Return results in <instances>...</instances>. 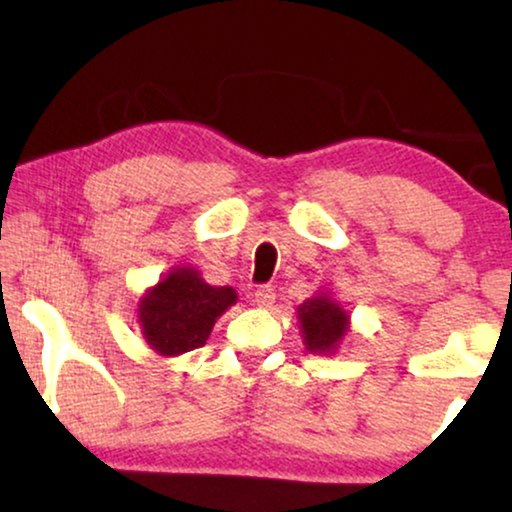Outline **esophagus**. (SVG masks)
I'll list each match as a JSON object with an SVG mask.
<instances>
[{"instance_id":"obj_1","label":"esophagus","mask_w":512,"mask_h":512,"mask_svg":"<svg viewBox=\"0 0 512 512\" xmlns=\"http://www.w3.org/2000/svg\"><path fill=\"white\" fill-rule=\"evenodd\" d=\"M276 301V290L271 285H259L255 290V304L262 308H269Z\"/></svg>"}]
</instances>
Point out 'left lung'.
I'll use <instances>...</instances> for the list:
<instances>
[{"mask_svg": "<svg viewBox=\"0 0 512 512\" xmlns=\"http://www.w3.org/2000/svg\"><path fill=\"white\" fill-rule=\"evenodd\" d=\"M299 320L304 329L306 348L311 352L334 350L348 331V315L327 297L304 301L299 308Z\"/></svg>", "mask_w": 512, "mask_h": 512, "instance_id": "left-lung-1", "label": "left lung"}]
</instances>
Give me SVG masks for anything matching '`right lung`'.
<instances>
[{
    "label": "right lung",
    "instance_id": "1",
    "mask_svg": "<svg viewBox=\"0 0 512 512\" xmlns=\"http://www.w3.org/2000/svg\"><path fill=\"white\" fill-rule=\"evenodd\" d=\"M236 301L232 287H215L197 271L176 269L160 280L139 304V322L148 345L160 355H181L201 348L215 318Z\"/></svg>",
    "mask_w": 512,
    "mask_h": 512
}]
</instances>
